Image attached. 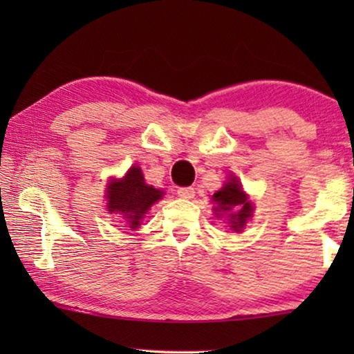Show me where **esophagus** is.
I'll list each match as a JSON object with an SVG mask.
<instances>
[{
	"label": "esophagus",
	"instance_id": "1",
	"mask_svg": "<svg viewBox=\"0 0 354 354\" xmlns=\"http://www.w3.org/2000/svg\"><path fill=\"white\" fill-rule=\"evenodd\" d=\"M177 195L180 198H185V200H190V198L195 196V188L193 187H182L177 190Z\"/></svg>",
	"mask_w": 354,
	"mask_h": 354
}]
</instances>
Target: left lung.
<instances>
[{
  "instance_id": "left-lung-1",
  "label": "left lung",
  "mask_w": 354,
  "mask_h": 354,
  "mask_svg": "<svg viewBox=\"0 0 354 354\" xmlns=\"http://www.w3.org/2000/svg\"><path fill=\"white\" fill-rule=\"evenodd\" d=\"M212 200L216 201V211L221 212H230L234 207H236V212H232L229 214V224L235 232H240L243 229V225L251 217V212H253V206L251 203L246 200L245 192L241 190L240 182L236 180L235 177L230 178V182H227L224 187L221 188L219 192L214 193Z\"/></svg>"
}]
</instances>
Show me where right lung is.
Instances as JSON below:
<instances>
[{
    "label": "right lung",
    "mask_w": 354,
    "mask_h": 354,
    "mask_svg": "<svg viewBox=\"0 0 354 354\" xmlns=\"http://www.w3.org/2000/svg\"><path fill=\"white\" fill-rule=\"evenodd\" d=\"M161 196L162 192L147 185L142 169L133 166L122 180H113L109 183L108 211L125 217L130 229H137L143 214H147L153 203H156Z\"/></svg>",
    "instance_id": "obj_1"
}]
</instances>
